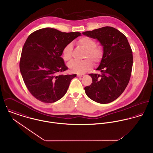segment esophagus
<instances>
[{
    "mask_svg": "<svg viewBox=\"0 0 153 153\" xmlns=\"http://www.w3.org/2000/svg\"><path fill=\"white\" fill-rule=\"evenodd\" d=\"M84 75V74H77L78 76H83Z\"/></svg>",
    "mask_w": 153,
    "mask_h": 153,
    "instance_id": "obj_1",
    "label": "esophagus"
}]
</instances>
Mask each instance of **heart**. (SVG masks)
Segmentation results:
<instances>
[{
    "mask_svg": "<svg viewBox=\"0 0 153 153\" xmlns=\"http://www.w3.org/2000/svg\"><path fill=\"white\" fill-rule=\"evenodd\" d=\"M77 44L80 47L85 49L83 57L85 59L71 62L68 67L71 72L84 73L91 69L92 66V62L95 65H97L101 62L103 58L104 51L101 46L97 45V41L95 39L84 36L78 39ZM72 51V44H66L62 50L64 61L69 62L71 60Z\"/></svg>",
    "mask_w": 153,
    "mask_h": 153,
    "instance_id": "obj_1",
    "label": "heart"
}]
</instances>
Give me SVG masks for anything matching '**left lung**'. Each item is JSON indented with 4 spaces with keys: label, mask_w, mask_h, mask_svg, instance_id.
I'll return each instance as SVG.
<instances>
[{
    "label": "left lung",
    "mask_w": 153,
    "mask_h": 153,
    "mask_svg": "<svg viewBox=\"0 0 153 153\" xmlns=\"http://www.w3.org/2000/svg\"><path fill=\"white\" fill-rule=\"evenodd\" d=\"M84 35L97 39L104 48V56L97 71L89 74L92 84L84 88L88 97L108 104L118 98L127 87L132 68V51L127 37L117 29L105 26L84 32Z\"/></svg>",
    "instance_id": "8db88e82"
}]
</instances>
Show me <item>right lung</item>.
Listing matches in <instances>:
<instances>
[{
	"label": "right lung",
	"instance_id": "obj_1",
	"mask_svg": "<svg viewBox=\"0 0 153 153\" xmlns=\"http://www.w3.org/2000/svg\"><path fill=\"white\" fill-rule=\"evenodd\" d=\"M80 35L78 32L66 33L46 27L28 36L22 48L19 68L26 87L35 98L52 103L64 96L76 75L58 74L68 69L61 57L62 50Z\"/></svg>",
	"mask_w": 153,
	"mask_h": 153
}]
</instances>
